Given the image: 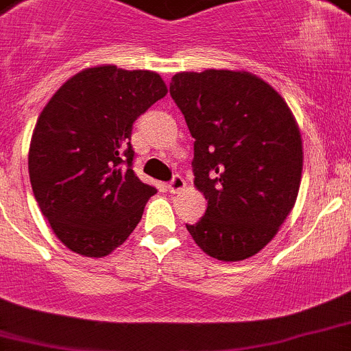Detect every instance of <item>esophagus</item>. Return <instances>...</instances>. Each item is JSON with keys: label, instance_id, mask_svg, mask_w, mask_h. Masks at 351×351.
<instances>
[{"label": "esophagus", "instance_id": "34e87169", "mask_svg": "<svg viewBox=\"0 0 351 351\" xmlns=\"http://www.w3.org/2000/svg\"><path fill=\"white\" fill-rule=\"evenodd\" d=\"M184 186H186V182H184V179H182V176L176 173V176H173V178H172V181L169 182V186H167V188H169V191L178 193V191H181V189L184 188Z\"/></svg>", "mask_w": 351, "mask_h": 351}]
</instances>
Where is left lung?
Masks as SVG:
<instances>
[{
	"label": "left lung",
	"mask_w": 351,
	"mask_h": 351,
	"mask_svg": "<svg viewBox=\"0 0 351 351\" xmlns=\"http://www.w3.org/2000/svg\"><path fill=\"white\" fill-rule=\"evenodd\" d=\"M170 95L195 139V186L207 200L186 228L210 257L247 259L271 242L298 198V123L278 92L245 71L178 73Z\"/></svg>",
	"instance_id": "8db88e82"
}]
</instances>
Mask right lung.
I'll return each instance as SVG.
<instances>
[{"mask_svg": "<svg viewBox=\"0 0 351 351\" xmlns=\"http://www.w3.org/2000/svg\"><path fill=\"white\" fill-rule=\"evenodd\" d=\"M167 95L153 71L88 67L41 111L29 147V179L57 239L86 257L130 237L156 188L132 170L134 121Z\"/></svg>", "mask_w": 351, "mask_h": 351, "instance_id": "1", "label": "right lung"}]
</instances>
